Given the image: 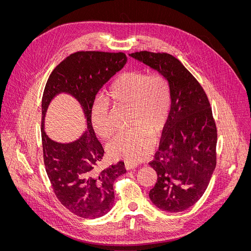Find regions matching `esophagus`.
Listing matches in <instances>:
<instances>
[{
	"instance_id": "obj_1",
	"label": "esophagus",
	"mask_w": 251,
	"mask_h": 251,
	"mask_svg": "<svg viewBox=\"0 0 251 251\" xmlns=\"http://www.w3.org/2000/svg\"><path fill=\"white\" fill-rule=\"evenodd\" d=\"M137 167V164H134V163H131V162H125V168L126 170H130V169H134Z\"/></svg>"
}]
</instances>
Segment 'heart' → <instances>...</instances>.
Here are the masks:
<instances>
[{"instance_id": "1", "label": "heart", "mask_w": 251, "mask_h": 251, "mask_svg": "<svg viewBox=\"0 0 251 251\" xmlns=\"http://www.w3.org/2000/svg\"><path fill=\"white\" fill-rule=\"evenodd\" d=\"M107 99L116 106L131 109V130L117 135L107 147L114 159L130 162L144 160L153 150V135L165 126L171 109V88L161 73L149 74L142 70L127 71L113 80L107 91ZM91 123L96 134L108 138L112 134L109 105L97 101L91 110Z\"/></svg>"}]
</instances>
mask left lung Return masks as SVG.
Masks as SVG:
<instances>
[{
	"label": "left lung",
	"mask_w": 251,
	"mask_h": 251,
	"mask_svg": "<svg viewBox=\"0 0 251 251\" xmlns=\"http://www.w3.org/2000/svg\"><path fill=\"white\" fill-rule=\"evenodd\" d=\"M130 57L163 74L171 88V109L154 160L157 182L149 197L158 208L184 211L206 190L216 166L217 129L206 93L178 59L167 53Z\"/></svg>",
	"instance_id": "1"
}]
</instances>
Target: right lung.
I'll use <instances>...</instances> for the list:
<instances>
[{"mask_svg":"<svg viewBox=\"0 0 251 251\" xmlns=\"http://www.w3.org/2000/svg\"><path fill=\"white\" fill-rule=\"evenodd\" d=\"M126 62L121 52H76L55 68L44 90L41 131L46 172L59 201L83 218H98L111 210L115 200L113 184L126 172L122 161L102 171L96 169L104 149L91 123V110L99 90ZM60 93L70 94L80 103L87 122V130L70 144L52 141L43 130L47 109Z\"/></svg>","mask_w":251,"mask_h":251,"instance_id":"1","label":"right lung"}]
</instances>
